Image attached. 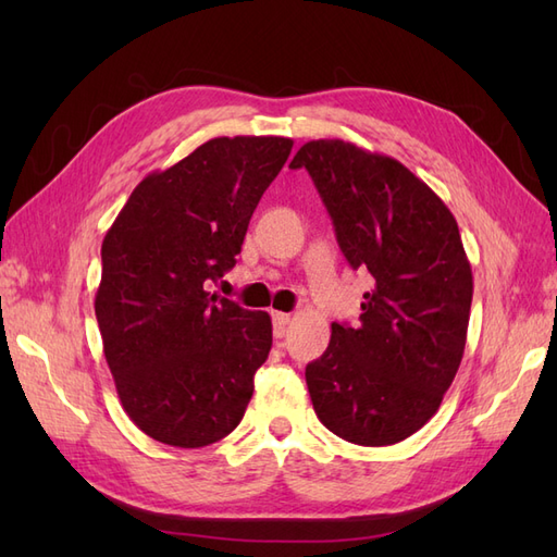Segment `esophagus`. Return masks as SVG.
<instances>
[{"instance_id":"34e87169","label":"esophagus","mask_w":557,"mask_h":557,"mask_svg":"<svg viewBox=\"0 0 557 557\" xmlns=\"http://www.w3.org/2000/svg\"><path fill=\"white\" fill-rule=\"evenodd\" d=\"M272 323H274V330L276 334L281 336L285 332V325L290 323V313H283V311H272Z\"/></svg>"}]
</instances>
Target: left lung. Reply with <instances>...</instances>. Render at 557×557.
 Returning a JSON list of instances; mask_svg holds the SVG:
<instances>
[{
	"label": "left lung",
	"instance_id": "obj_1",
	"mask_svg": "<svg viewBox=\"0 0 557 557\" xmlns=\"http://www.w3.org/2000/svg\"><path fill=\"white\" fill-rule=\"evenodd\" d=\"M352 269L374 276L360 325L332 323L307 364L315 416L358 446H391L440 409L465 352L471 267L444 201L401 162L342 139L297 150Z\"/></svg>",
	"mask_w": 557,
	"mask_h": 557
}]
</instances>
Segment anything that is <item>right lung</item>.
I'll use <instances>...</instances> for the list:
<instances>
[{"instance_id": "1", "label": "right lung", "mask_w": 557, "mask_h": 557, "mask_svg": "<svg viewBox=\"0 0 557 557\" xmlns=\"http://www.w3.org/2000/svg\"><path fill=\"white\" fill-rule=\"evenodd\" d=\"M293 139L218 137L132 190L102 244L95 315L125 413L156 442L201 448L242 423L272 318L209 293L237 264Z\"/></svg>"}]
</instances>
